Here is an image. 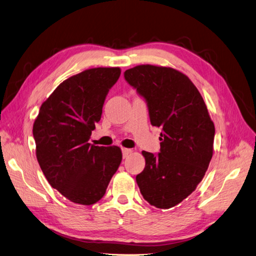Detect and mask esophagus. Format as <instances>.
<instances>
[{
  "instance_id": "34e87169",
  "label": "esophagus",
  "mask_w": 256,
  "mask_h": 256,
  "mask_svg": "<svg viewBox=\"0 0 256 256\" xmlns=\"http://www.w3.org/2000/svg\"><path fill=\"white\" fill-rule=\"evenodd\" d=\"M122 157L127 158L131 154V152H132V150H131L130 148H122Z\"/></svg>"
}]
</instances>
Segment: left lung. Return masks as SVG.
I'll return each mask as SVG.
<instances>
[{
  "label": "left lung",
  "instance_id": "left-lung-1",
  "mask_svg": "<svg viewBox=\"0 0 256 256\" xmlns=\"http://www.w3.org/2000/svg\"><path fill=\"white\" fill-rule=\"evenodd\" d=\"M148 103L150 124L160 127V152H142L145 168L136 176L146 202L160 209L182 202L202 182L213 155L216 128L192 80L176 68L136 66L124 73Z\"/></svg>",
  "mask_w": 256,
  "mask_h": 256
}]
</instances>
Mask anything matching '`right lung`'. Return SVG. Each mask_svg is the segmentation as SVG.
I'll return each instance as SVG.
<instances>
[{
    "mask_svg": "<svg viewBox=\"0 0 256 256\" xmlns=\"http://www.w3.org/2000/svg\"><path fill=\"white\" fill-rule=\"evenodd\" d=\"M120 75V68H94L73 75L48 96L34 122L40 167L48 183L72 202H99L120 164L118 146L88 143Z\"/></svg>",
    "mask_w": 256,
    "mask_h": 256,
    "instance_id": "1",
    "label": "right lung"
}]
</instances>
